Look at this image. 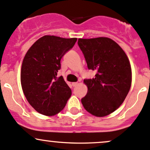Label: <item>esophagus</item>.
<instances>
[{
  "instance_id": "34e87169",
  "label": "esophagus",
  "mask_w": 150,
  "mask_h": 150,
  "mask_svg": "<svg viewBox=\"0 0 150 150\" xmlns=\"http://www.w3.org/2000/svg\"><path fill=\"white\" fill-rule=\"evenodd\" d=\"M78 83H72V86H73V87H75V86H78Z\"/></svg>"
}]
</instances>
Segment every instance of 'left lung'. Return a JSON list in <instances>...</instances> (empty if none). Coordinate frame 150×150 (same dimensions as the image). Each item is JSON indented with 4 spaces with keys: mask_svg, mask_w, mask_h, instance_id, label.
Segmentation results:
<instances>
[{
    "mask_svg": "<svg viewBox=\"0 0 150 150\" xmlns=\"http://www.w3.org/2000/svg\"><path fill=\"white\" fill-rule=\"evenodd\" d=\"M78 44L88 69L96 72L95 78L83 81L88 92L82 104L93 116H108L122 104L130 90L132 68L128 57L108 37L78 39Z\"/></svg>",
    "mask_w": 150,
    "mask_h": 150,
    "instance_id": "1",
    "label": "left lung"
}]
</instances>
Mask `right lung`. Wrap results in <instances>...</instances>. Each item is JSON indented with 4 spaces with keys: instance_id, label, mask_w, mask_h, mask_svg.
Segmentation results:
<instances>
[{
    "instance_id": "1",
    "label": "right lung",
    "mask_w": 150,
    "mask_h": 150,
    "mask_svg": "<svg viewBox=\"0 0 150 150\" xmlns=\"http://www.w3.org/2000/svg\"><path fill=\"white\" fill-rule=\"evenodd\" d=\"M77 41L46 35L39 38L25 54L21 84L30 105L41 114L52 116L64 108L72 94L62 76L57 77L60 60Z\"/></svg>"
}]
</instances>
